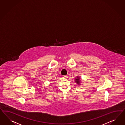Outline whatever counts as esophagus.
<instances>
[{"label":"esophagus","instance_id":"1","mask_svg":"<svg viewBox=\"0 0 125 125\" xmlns=\"http://www.w3.org/2000/svg\"><path fill=\"white\" fill-rule=\"evenodd\" d=\"M62 78L64 79H67L68 78V76L67 75H63V76H62Z\"/></svg>","mask_w":125,"mask_h":125}]
</instances>
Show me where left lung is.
Returning <instances> with one entry per match:
<instances>
[{
	"mask_svg": "<svg viewBox=\"0 0 125 125\" xmlns=\"http://www.w3.org/2000/svg\"><path fill=\"white\" fill-rule=\"evenodd\" d=\"M75 82L78 83V84L79 85H80V83H81V79H80V78L79 77V76H77V77H76L75 78Z\"/></svg>",
	"mask_w": 125,
	"mask_h": 125,
	"instance_id": "obj_1",
	"label": "left lung"
}]
</instances>
